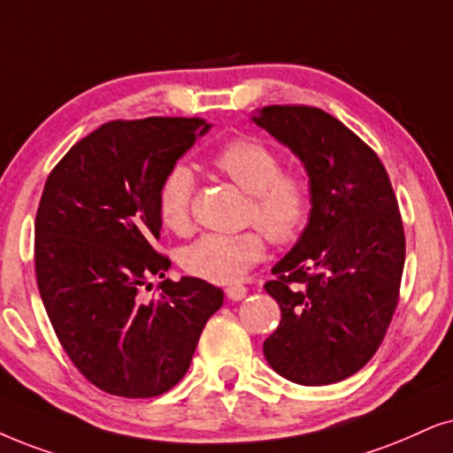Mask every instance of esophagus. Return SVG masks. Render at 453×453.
Masks as SVG:
<instances>
[{
    "label": "esophagus",
    "instance_id": "esophagus-1",
    "mask_svg": "<svg viewBox=\"0 0 453 453\" xmlns=\"http://www.w3.org/2000/svg\"><path fill=\"white\" fill-rule=\"evenodd\" d=\"M246 293H249V290H246V286H242V284H232V286H227V290H226L227 299L230 301H242Z\"/></svg>",
    "mask_w": 453,
    "mask_h": 453
}]
</instances>
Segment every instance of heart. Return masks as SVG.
I'll list each match as a JSON object with an SVG mask.
<instances>
[{
  "mask_svg": "<svg viewBox=\"0 0 453 453\" xmlns=\"http://www.w3.org/2000/svg\"><path fill=\"white\" fill-rule=\"evenodd\" d=\"M211 167L250 194L246 217L265 231L272 242L290 244L305 230L311 215L307 175L295 167H282L278 150L267 142L253 135L234 137L213 152ZM192 194V171L173 165L160 180L157 192V213L167 230L175 234L190 230ZM262 233L204 234L184 250L181 265L192 276L209 282H236L265 257L267 238Z\"/></svg>",
  "mask_w": 453,
  "mask_h": 453,
  "instance_id": "1",
  "label": "heart"
}]
</instances>
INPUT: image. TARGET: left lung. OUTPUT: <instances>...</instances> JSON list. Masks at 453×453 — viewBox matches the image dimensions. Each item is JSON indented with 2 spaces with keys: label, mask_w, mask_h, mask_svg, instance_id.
I'll return each mask as SVG.
<instances>
[{
  "label": "left lung",
  "mask_w": 453,
  "mask_h": 453,
  "mask_svg": "<svg viewBox=\"0 0 453 453\" xmlns=\"http://www.w3.org/2000/svg\"><path fill=\"white\" fill-rule=\"evenodd\" d=\"M259 127L293 150L311 215L263 288L282 311L267 364L305 387L345 380L379 351L399 301L405 234L379 154L339 119L303 104L263 106Z\"/></svg>",
  "instance_id": "1"
}]
</instances>
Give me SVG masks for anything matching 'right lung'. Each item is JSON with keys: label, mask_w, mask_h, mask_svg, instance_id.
Wrapping results in <instances>:
<instances>
[{"label": "right lung", "mask_w": 453, "mask_h": 453, "mask_svg": "<svg viewBox=\"0 0 453 453\" xmlns=\"http://www.w3.org/2000/svg\"><path fill=\"white\" fill-rule=\"evenodd\" d=\"M211 125L204 119L111 121L51 169L35 217V276L71 362L91 385L146 399L184 379L223 290L165 278L157 300L141 290L165 277L157 192L165 173Z\"/></svg>", "instance_id": "1"}]
</instances>
